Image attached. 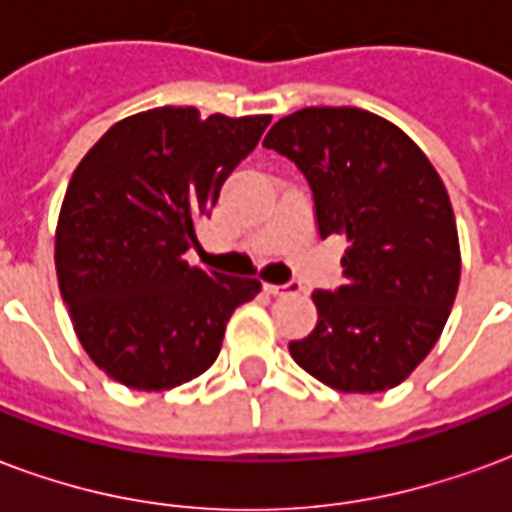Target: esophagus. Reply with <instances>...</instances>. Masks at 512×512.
<instances>
[{"label":"esophagus","instance_id":"obj_1","mask_svg":"<svg viewBox=\"0 0 512 512\" xmlns=\"http://www.w3.org/2000/svg\"><path fill=\"white\" fill-rule=\"evenodd\" d=\"M264 292L272 294V297H283V294H297L302 292L300 283H264Z\"/></svg>","mask_w":512,"mask_h":512}]
</instances>
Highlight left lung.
I'll return each instance as SVG.
<instances>
[{
	"label": "left lung",
	"instance_id": "1",
	"mask_svg": "<svg viewBox=\"0 0 512 512\" xmlns=\"http://www.w3.org/2000/svg\"><path fill=\"white\" fill-rule=\"evenodd\" d=\"M264 147L313 190L319 234H343V283L316 292L319 322L289 343L294 363L341 393H382L423 363L461 281L450 196L404 130L354 106H311L278 119Z\"/></svg>",
	"mask_w": 512,
	"mask_h": 512
}]
</instances>
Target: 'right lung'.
I'll use <instances>...</instances> for the list:
<instances>
[{"label": "right lung", "instance_id": "add662e5", "mask_svg": "<svg viewBox=\"0 0 512 512\" xmlns=\"http://www.w3.org/2000/svg\"><path fill=\"white\" fill-rule=\"evenodd\" d=\"M270 119L149 108L111 125L73 171L54 240L59 292L114 382L160 393L201 376L231 313L261 292L256 278L193 267L185 251Z\"/></svg>", "mask_w": 512, "mask_h": 512}]
</instances>
